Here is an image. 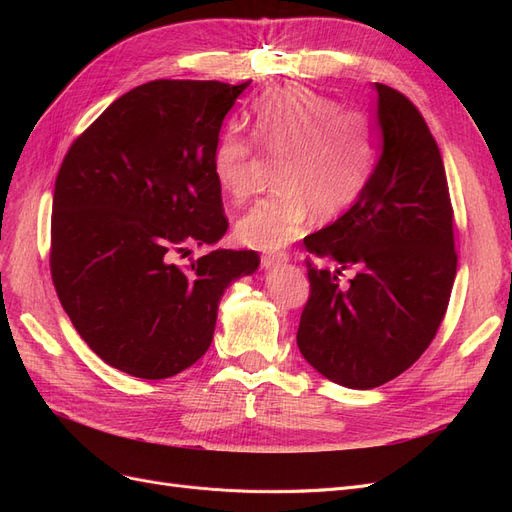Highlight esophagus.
<instances>
[{
  "instance_id": "1",
  "label": "esophagus",
  "mask_w": 512,
  "mask_h": 512,
  "mask_svg": "<svg viewBox=\"0 0 512 512\" xmlns=\"http://www.w3.org/2000/svg\"><path fill=\"white\" fill-rule=\"evenodd\" d=\"M290 260V256L288 254H265L262 256V267L265 269H277V267H282V265H286V262Z\"/></svg>"
}]
</instances>
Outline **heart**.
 Masks as SVG:
<instances>
[{"instance_id": "b5f03b06", "label": "heart", "mask_w": 512, "mask_h": 512, "mask_svg": "<svg viewBox=\"0 0 512 512\" xmlns=\"http://www.w3.org/2000/svg\"><path fill=\"white\" fill-rule=\"evenodd\" d=\"M254 136L271 156H284L280 188L262 198L237 224V235L260 252H280L312 222L348 211L374 173L380 136L365 111L301 85L275 87L254 100ZM258 149L237 128L224 130L211 151L213 177L232 198L254 192Z\"/></svg>"}]
</instances>
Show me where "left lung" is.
Listing matches in <instances>:
<instances>
[{
    "label": "left lung",
    "mask_w": 512,
    "mask_h": 512,
    "mask_svg": "<svg viewBox=\"0 0 512 512\" xmlns=\"http://www.w3.org/2000/svg\"><path fill=\"white\" fill-rule=\"evenodd\" d=\"M382 153L359 200L305 239L309 299L297 344L324 378L376 389L418 361L446 314L457 273L444 162L418 108L376 83ZM346 268L357 275L338 282Z\"/></svg>",
    "instance_id": "left-lung-1"
}]
</instances>
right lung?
Masks as SVG:
<instances>
[{"mask_svg": "<svg viewBox=\"0 0 512 512\" xmlns=\"http://www.w3.org/2000/svg\"><path fill=\"white\" fill-rule=\"evenodd\" d=\"M250 83L138 85L61 162L51 215L57 297L87 346L134 378L162 380L194 365L211 346L224 290L260 265L252 250L175 262L188 245L226 235L211 151Z\"/></svg>", "mask_w": 512, "mask_h": 512, "instance_id": "1", "label": "right lung"}]
</instances>
